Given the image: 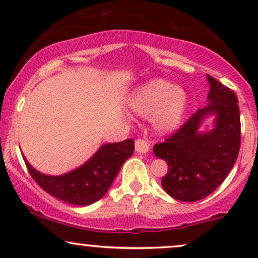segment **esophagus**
Wrapping results in <instances>:
<instances>
[{"label":"esophagus","instance_id":"obj_1","mask_svg":"<svg viewBox=\"0 0 258 258\" xmlns=\"http://www.w3.org/2000/svg\"><path fill=\"white\" fill-rule=\"evenodd\" d=\"M136 147V152L139 154H147L149 152V142L146 141V139H137L135 143Z\"/></svg>","mask_w":258,"mask_h":258}]
</instances>
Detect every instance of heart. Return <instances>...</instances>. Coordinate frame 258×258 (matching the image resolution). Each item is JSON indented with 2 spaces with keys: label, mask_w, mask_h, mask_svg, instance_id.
I'll return each mask as SVG.
<instances>
[{
  "label": "heart",
  "mask_w": 258,
  "mask_h": 258,
  "mask_svg": "<svg viewBox=\"0 0 258 258\" xmlns=\"http://www.w3.org/2000/svg\"><path fill=\"white\" fill-rule=\"evenodd\" d=\"M130 111L141 117L150 114L153 128L171 135L182 125L188 110L189 96L184 88L164 79H153L138 86L130 96Z\"/></svg>",
  "instance_id": "b5f03b06"
}]
</instances>
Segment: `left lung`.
I'll return each mask as SVG.
<instances>
[{"label":"left lung","mask_w":258,"mask_h":258,"mask_svg":"<svg viewBox=\"0 0 258 258\" xmlns=\"http://www.w3.org/2000/svg\"><path fill=\"white\" fill-rule=\"evenodd\" d=\"M206 76L210 84L207 104L179 131L153 148L156 158L168 165L162 188L173 199L185 203L215 191L233 168L240 148L238 99L229 88ZM210 116L214 117L213 130L204 133L201 127Z\"/></svg>","instance_id":"1"}]
</instances>
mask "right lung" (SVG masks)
<instances>
[{"label":"right lung","instance_id":"add662e5","mask_svg":"<svg viewBox=\"0 0 258 258\" xmlns=\"http://www.w3.org/2000/svg\"><path fill=\"white\" fill-rule=\"evenodd\" d=\"M133 152L132 138L103 144L81 166L59 176L40 172L29 164L25 156L23 159L31 177L44 191L68 204L87 206L104 197L123 162Z\"/></svg>","mask_w":258,"mask_h":258}]
</instances>
